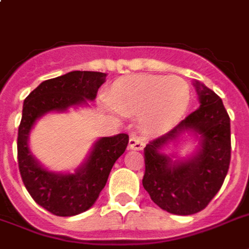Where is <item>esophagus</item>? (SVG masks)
Masks as SVG:
<instances>
[{
	"label": "esophagus",
	"mask_w": 249,
	"mask_h": 249,
	"mask_svg": "<svg viewBox=\"0 0 249 249\" xmlns=\"http://www.w3.org/2000/svg\"><path fill=\"white\" fill-rule=\"evenodd\" d=\"M144 146L143 141H142V138L138 136H132L130 137V140H129V148L130 150H142Z\"/></svg>",
	"instance_id": "obj_1"
}]
</instances>
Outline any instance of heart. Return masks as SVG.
<instances>
[{"instance_id":"1","label":"heart","mask_w":249,"mask_h":249,"mask_svg":"<svg viewBox=\"0 0 249 249\" xmlns=\"http://www.w3.org/2000/svg\"><path fill=\"white\" fill-rule=\"evenodd\" d=\"M189 84L181 77L132 75L117 80L108 94L109 105L121 113L138 115L144 130L172 128L190 105Z\"/></svg>"}]
</instances>
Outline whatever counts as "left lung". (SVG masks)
<instances>
[{"label": "left lung", "instance_id": "1", "mask_svg": "<svg viewBox=\"0 0 249 249\" xmlns=\"http://www.w3.org/2000/svg\"><path fill=\"white\" fill-rule=\"evenodd\" d=\"M194 85L200 107L143 151L144 190L160 208L178 216L200 212L209 204L224 183L231 158L230 117L224 103L203 84ZM186 130L201 134V147L190 160L172 162L161 150Z\"/></svg>", "mask_w": 249, "mask_h": 249}]
</instances>
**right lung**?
<instances>
[{"label": "right lung", "instance_id": "1", "mask_svg": "<svg viewBox=\"0 0 249 249\" xmlns=\"http://www.w3.org/2000/svg\"><path fill=\"white\" fill-rule=\"evenodd\" d=\"M105 80L102 72L72 71L41 83L24 99L18 130L19 172L33 200L55 216H75L95 203L113 164L124 154L129 136L120 133L98 140L85 163L71 174L50 172L35 159L28 147L29 132L45 113L63 112L68 107L94 101Z\"/></svg>", "mask_w": 249, "mask_h": 249}]
</instances>
